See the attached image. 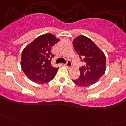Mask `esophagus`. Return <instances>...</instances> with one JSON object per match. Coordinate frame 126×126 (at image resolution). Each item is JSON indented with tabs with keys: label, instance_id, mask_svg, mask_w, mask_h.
Here are the masks:
<instances>
[{
	"label": "esophagus",
	"instance_id": "34e87169",
	"mask_svg": "<svg viewBox=\"0 0 126 126\" xmlns=\"http://www.w3.org/2000/svg\"><path fill=\"white\" fill-rule=\"evenodd\" d=\"M63 65H64V66L66 67V68H69L72 66V63H71V62H70V61H68V62H67L66 64H63Z\"/></svg>",
	"mask_w": 126,
	"mask_h": 126
}]
</instances>
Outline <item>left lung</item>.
Masks as SVG:
<instances>
[{"instance_id":"1","label":"left lung","mask_w":126,"mask_h":126,"mask_svg":"<svg viewBox=\"0 0 126 126\" xmlns=\"http://www.w3.org/2000/svg\"><path fill=\"white\" fill-rule=\"evenodd\" d=\"M75 50L86 63L80 69V77L72 82L79 87L92 85L99 80L106 70V57L91 39L80 35L72 41Z\"/></svg>"}]
</instances>
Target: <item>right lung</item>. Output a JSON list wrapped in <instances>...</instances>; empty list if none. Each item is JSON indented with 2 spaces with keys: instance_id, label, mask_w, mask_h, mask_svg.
<instances>
[{
  "instance_id": "right-lung-1",
  "label": "right lung",
  "mask_w": 126,
  "mask_h": 126,
  "mask_svg": "<svg viewBox=\"0 0 126 126\" xmlns=\"http://www.w3.org/2000/svg\"><path fill=\"white\" fill-rule=\"evenodd\" d=\"M53 34L40 35L27 45L21 54V66L25 76L36 83H47L53 79L58 68L51 64L53 46L59 42Z\"/></svg>"
}]
</instances>
